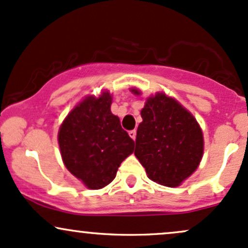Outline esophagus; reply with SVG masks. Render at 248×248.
Returning <instances> with one entry per match:
<instances>
[{"mask_svg": "<svg viewBox=\"0 0 248 248\" xmlns=\"http://www.w3.org/2000/svg\"><path fill=\"white\" fill-rule=\"evenodd\" d=\"M128 134H129V137L133 139V140H135V138H137V130H135V129L134 130H130Z\"/></svg>", "mask_w": 248, "mask_h": 248, "instance_id": "1", "label": "esophagus"}]
</instances>
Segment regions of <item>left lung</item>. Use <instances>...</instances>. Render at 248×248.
Here are the masks:
<instances>
[{
  "instance_id": "8db88e82",
  "label": "left lung",
  "mask_w": 248,
  "mask_h": 248,
  "mask_svg": "<svg viewBox=\"0 0 248 248\" xmlns=\"http://www.w3.org/2000/svg\"><path fill=\"white\" fill-rule=\"evenodd\" d=\"M132 93L139 95L138 89ZM134 154L147 176L156 184L176 187L190 176L203 154L199 124L186 108L165 93L147 99L141 110Z\"/></svg>"
}]
</instances>
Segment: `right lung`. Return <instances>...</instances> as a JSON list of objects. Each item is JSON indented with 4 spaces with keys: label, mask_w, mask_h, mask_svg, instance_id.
<instances>
[{
    "label": "right lung",
    "mask_w": 248,
    "mask_h": 248,
    "mask_svg": "<svg viewBox=\"0 0 248 248\" xmlns=\"http://www.w3.org/2000/svg\"><path fill=\"white\" fill-rule=\"evenodd\" d=\"M111 95L87 96L59 129L63 164L87 188L100 189L116 176L121 162L134 151V141L110 111Z\"/></svg>",
    "instance_id": "1"
}]
</instances>
